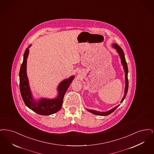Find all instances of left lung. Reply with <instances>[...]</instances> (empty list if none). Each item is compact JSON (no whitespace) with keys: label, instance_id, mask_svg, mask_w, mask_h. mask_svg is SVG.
<instances>
[{"label":"left lung","instance_id":"obj_1","mask_svg":"<svg viewBox=\"0 0 154 154\" xmlns=\"http://www.w3.org/2000/svg\"><path fill=\"white\" fill-rule=\"evenodd\" d=\"M113 47L114 48L117 52H118V54H119L121 60V64L124 67V69L125 71V91H124V95L122 99V100L121 101V103H122L123 102L124 100L125 99L127 94L128 90V69L127 63L126 62L125 60V55L124 54V52L122 51V49L121 48L119 45H118L116 44H113ZM119 106V105L114 107L112 109L107 111V112H98V111H96V110H91V109H87V110L91 113L94 114L95 115H99V116H107L110 114L113 113L114 111Z\"/></svg>","mask_w":154,"mask_h":154}]
</instances>
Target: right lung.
I'll return each instance as SVG.
<instances>
[{
    "label": "right lung",
    "mask_w": 154,
    "mask_h": 154,
    "mask_svg": "<svg viewBox=\"0 0 154 154\" xmlns=\"http://www.w3.org/2000/svg\"><path fill=\"white\" fill-rule=\"evenodd\" d=\"M30 46L31 45L27 48L25 51L23 63L20 71V88L21 96L27 106L36 113L43 116L51 115L57 112L61 109L64 95L74 79V76H71L60 82L57 87L58 95L56 98L54 99L45 98L36 101L32 94L26 74L27 59L29 52V48Z\"/></svg>",
    "instance_id": "1"
}]
</instances>
